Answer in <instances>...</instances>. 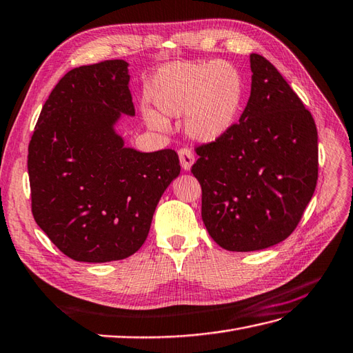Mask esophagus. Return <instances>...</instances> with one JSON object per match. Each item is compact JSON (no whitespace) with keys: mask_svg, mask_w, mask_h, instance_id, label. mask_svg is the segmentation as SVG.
<instances>
[{"mask_svg":"<svg viewBox=\"0 0 353 353\" xmlns=\"http://www.w3.org/2000/svg\"><path fill=\"white\" fill-rule=\"evenodd\" d=\"M179 158H180V163H182V168L185 171L191 170L195 158H194V153L190 149H186V147H183V149H180L179 150Z\"/></svg>","mask_w":353,"mask_h":353,"instance_id":"34e87169","label":"esophagus"}]
</instances>
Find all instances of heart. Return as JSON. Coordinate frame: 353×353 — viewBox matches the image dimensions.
Listing matches in <instances>:
<instances>
[{
  "instance_id": "1",
  "label": "heart",
  "mask_w": 353,
  "mask_h": 353,
  "mask_svg": "<svg viewBox=\"0 0 353 353\" xmlns=\"http://www.w3.org/2000/svg\"><path fill=\"white\" fill-rule=\"evenodd\" d=\"M245 85L234 65L224 60L182 61L162 68L152 87V101L168 117H186V129L199 141L212 143L225 135L239 116ZM154 128L165 126L149 114Z\"/></svg>"
}]
</instances>
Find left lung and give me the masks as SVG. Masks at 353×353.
Wrapping results in <instances>:
<instances>
[{
  "mask_svg": "<svg viewBox=\"0 0 353 353\" xmlns=\"http://www.w3.org/2000/svg\"><path fill=\"white\" fill-rule=\"evenodd\" d=\"M251 94L239 123L195 147L201 218L228 251H257L294 232L314 194L317 129L311 112L274 64L250 55Z\"/></svg>",
  "mask_w": 353,
  "mask_h": 353,
  "instance_id": "obj_1",
  "label": "left lung"
}]
</instances>
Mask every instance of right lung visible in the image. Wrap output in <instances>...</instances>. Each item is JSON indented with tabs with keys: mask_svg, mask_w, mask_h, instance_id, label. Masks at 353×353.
Wrapping results in <instances>:
<instances>
[{
	"mask_svg": "<svg viewBox=\"0 0 353 353\" xmlns=\"http://www.w3.org/2000/svg\"><path fill=\"white\" fill-rule=\"evenodd\" d=\"M128 63L69 70L46 99L28 144L31 212L64 256L105 263L145 242L158 201L180 174L174 150L141 153L114 132L135 116Z\"/></svg>",
	"mask_w": 353,
	"mask_h": 353,
	"instance_id": "add662e5",
	"label": "right lung"
}]
</instances>
